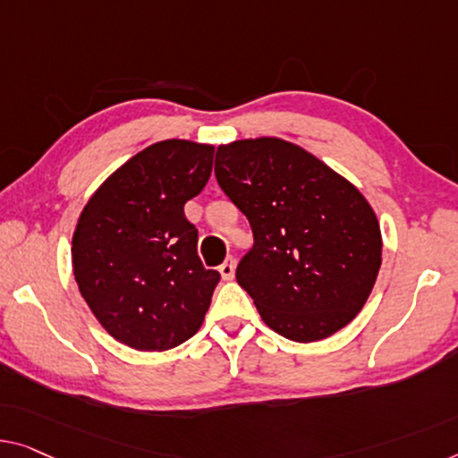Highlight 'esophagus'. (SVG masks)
I'll return each instance as SVG.
<instances>
[{"instance_id":"34e87169","label":"esophagus","mask_w":458,"mask_h":458,"mask_svg":"<svg viewBox=\"0 0 458 458\" xmlns=\"http://www.w3.org/2000/svg\"><path fill=\"white\" fill-rule=\"evenodd\" d=\"M234 269H236V261L232 257H226L224 259V263L217 267V271H220L222 279H226V282H230L232 277H234Z\"/></svg>"}]
</instances>
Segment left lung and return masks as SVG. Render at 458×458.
<instances>
[{
  "instance_id": "8db88e82",
  "label": "left lung",
  "mask_w": 458,
  "mask_h": 458,
  "mask_svg": "<svg viewBox=\"0 0 458 458\" xmlns=\"http://www.w3.org/2000/svg\"><path fill=\"white\" fill-rule=\"evenodd\" d=\"M216 179L247 216L255 244L236 279L263 323L310 344L356 318L377 282V214L350 181L279 138L217 148Z\"/></svg>"
}]
</instances>
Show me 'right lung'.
I'll return each instance as SVG.
<instances>
[{
  "label": "right lung",
  "instance_id": "add662e5",
  "mask_svg": "<svg viewBox=\"0 0 458 458\" xmlns=\"http://www.w3.org/2000/svg\"><path fill=\"white\" fill-rule=\"evenodd\" d=\"M214 146L152 143L119 166L81 209L72 265L81 298L108 335L140 352L193 337L220 273L203 267L185 203L211 174Z\"/></svg>",
  "mask_w": 458,
  "mask_h": 458
}]
</instances>
